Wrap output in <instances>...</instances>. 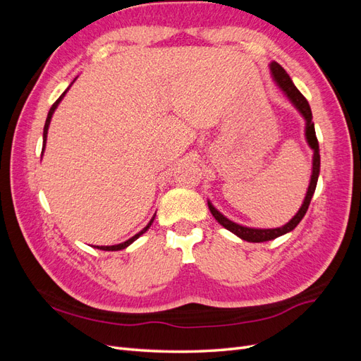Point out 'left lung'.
Segmentation results:
<instances>
[{"instance_id": "1", "label": "left lung", "mask_w": 361, "mask_h": 361, "mask_svg": "<svg viewBox=\"0 0 361 361\" xmlns=\"http://www.w3.org/2000/svg\"><path fill=\"white\" fill-rule=\"evenodd\" d=\"M271 68V73L272 78L277 82V85L280 89L288 94V97L290 99V102L295 105V108L302 114V117L305 118V138H307L309 146L313 149V169H312V178H310V185L307 194H305V199L300 207V211L297 212L292 220L289 223H286L285 226L277 227V228H253V227H245L241 224H236L233 221L226 218L221 212H218L215 207L211 204V202H207V206H209V211L214 215L215 220L220 223L227 231H231L232 233H235L236 236H239L244 241L248 243H265V241H271V239H276L281 235H285L288 232H292L295 227L300 224V221L302 220V216L305 215L309 209L310 200L313 197V192L316 190V183H318V176H319V170H321V157H319V145H318V138H316V133H314V125L312 122V110L310 105L307 102V99L300 93V90L297 87L293 85L290 76L286 73V71L283 69L279 63L272 61L269 64Z\"/></svg>"}]
</instances>
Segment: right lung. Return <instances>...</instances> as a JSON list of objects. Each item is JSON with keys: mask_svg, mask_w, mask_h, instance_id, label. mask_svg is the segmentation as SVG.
Wrapping results in <instances>:
<instances>
[{"mask_svg": "<svg viewBox=\"0 0 361 361\" xmlns=\"http://www.w3.org/2000/svg\"><path fill=\"white\" fill-rule=\"evenodd\" d=\"M68 92V90H66ZM66 92H64L60 97H59V99L56 101V102H54L52 104V106H51V110H49V113H48V117H47V122H45V128H43V147H42V152L43 150H45V143H47V135H48V128H49V123H51V117H52V114H54V111H56V108L59 106V104H60V101L63 99V96L64 94H66ZM154 220H155V216L154 218H152V220L149 221V224L143 228V231H141V232H138L137 235H134L133 238H129L128 239V241H125V243H122V244H117V245H102V247H97V248H99V250H105V251H117V250H123V248H126L128 245H130V244H133L134 241H135V239H138L141 235H143L145 232H147V228L152 226V223H154ZM96 248V247H94Z\"/></svg>", "mask_w": 361, "mask_h": 361, "instance_id": "right-lung-1", "label": "right lung"}]
</instances>
